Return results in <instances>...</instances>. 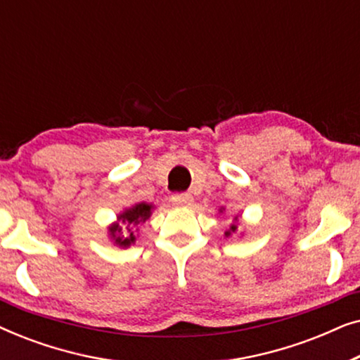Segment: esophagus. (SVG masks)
Instances as JSON below:
<instances>
[{
  "label": "esophagus",
  "instance_id": "1",
  "mask_svg": "<svg viewBox=\"0 0 360 360\" xmlns=\"http://www.w3.org/2000/svg\"><path fill=\"white\" fill-rule=\"evenodd\" d=\"M172 203L176 206H188L193 203V196L190 193H175L172 195Z\"/></svg>",
  "mask_w": 360,
  "mask_h": 360
}]
</instances>
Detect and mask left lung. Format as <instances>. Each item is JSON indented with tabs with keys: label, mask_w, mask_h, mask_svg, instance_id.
<instances>
[{
	"label": "left lung",
	"mask_w": 360,
	"mask_h": 360,
	"mask_svg": "<svg viewBox=\"0 0 360 360\" xmlns=\"http://www.w3.org/2000/svg\"><path fill=\"white\" fill-rule=\"evenodd\" d=\"M236 221H238V216H236V218H234ZM236 229H238V226H236V224H233V226H231V228H229V231H226V233H224V236H226V238H228V236H231V234H233V233H236Z\"/></svg>",
	"instance_id": "left-lung-1"
}]
</instances>
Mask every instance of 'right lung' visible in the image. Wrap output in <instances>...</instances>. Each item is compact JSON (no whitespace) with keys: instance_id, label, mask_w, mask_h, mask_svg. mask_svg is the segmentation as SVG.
<instances>
[{"instance_id":"1","label":"right lung","mask_w":360,"mask_h":360,"mask_svg":"<svg viewBox=\"0 0 360 360\" xmlns=\"http://www.w3.org/2000/svg\"><path fill=\"white\" fill-rule=\"evenodd\" d=\"M152 208H154V206L150 203H144V201H142V203H137L134 206H131V208L122 211V213L117 216L116 223H112L110 228H108L111 240H115V244L120 245V248H129L131 244H134L136 236L132 228L146 223V221L150 218ZM122 224H125L124 229L128 231L127 233H124Z\"/></svg>"}]
</instances>
